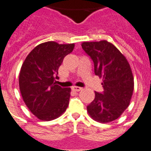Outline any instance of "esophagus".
<instances>
[{
	"label": "esophagus",
	"mask_w": 151,
	"mask_h": 151,
	"mask_svg": "<svg viewBox=\"0 0 151 151\" xmlns=\"http://www.w3.org/2000/svg\"><path fill=\"white\" fill-rule=\"evenodd\" d=\"M71 88H72V90L76 91V92H79V91H81L83 89L81 87H78V86H73Z\"/></svg>",
	"instance_id": "1"
}]
</instances>
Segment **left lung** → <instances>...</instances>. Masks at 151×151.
<instances>
[{
  "label": "left lung",
  "mask_w": 151,
  "mask_h": 151,
  "mask_svg": "<svg viewBox=\"0 0 151 151\" xmlns=\"http://www.w3.org/2000/svg\"><path fill=\"white\" fill-rule=\"evenodd\" d=\"M82 49L94 64V73L102 78L103 93L95 92V98L87 106L91 118L100 123L115 120L129 106L134 81L129 62L107 40L83 42Z\"/></svg>",
  "instance_id": "8db88e82"
}]
</instances>
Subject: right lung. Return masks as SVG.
I'll return each mask as SVG.
<instances>
[{
    "label": "right lung",
    "mask_w": 151,
    "mask_h": 151,
    "mask_svg": "<svg viewBox=\"0 0 151 151\" xmlns=\"http://www.w3.org/2000/svg\"><path fill=\"white\" fill-rule=\"evenodd\" d=\"M74 44L59 45L54 41L40 44L24 60L19 73L22 99L33 115L44 121L59 117L67 110L70 88L57 84L58 68Z\"/></svg>",
    "instance_id": "obj_1"
}]
</instances>
